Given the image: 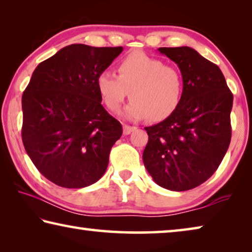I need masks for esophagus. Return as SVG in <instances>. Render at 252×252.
<instances>
[{
  "label": "esophagus",
  "instance_id": "34e87169",
  "mask_svg": "<svg viewBox=\"0 0 252 252\" xmlns=\"http://www.w3.org/2000/svg\"><path fill=\"white\" fill-rule=\"evenodd\" d=\"M135 129H136L135 126H130L125 125V126H123V134L129 135L131 132H133Z\"/></svg>",
  "mask_w": 252,
  "mask_h": 252
}]
</instances>
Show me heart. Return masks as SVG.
<instances>
[{
	"mask_svg": "<svg viewBox=\"0 0 252 252\" xmlns=\"http://www.w3.org/2000/svg\"><path fill=\"white\" fill-rule=\"evenodd\" d=\"M96 90L103 104L112 112L131 97L122 116L130 121L149 117L162 121L171 116L180 103L183 81L180 71L143 52H133L117 65V75L103 71L96 76Z\"/></svg>",
	"mask_w": 252,
	"mask_h": 252,
	"instance_id": "heart-1",
	"label": "heart"
}]
</instances>
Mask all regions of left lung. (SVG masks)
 I'll use <instances>...</instances> for the list:
<instances>
[{
    "label": "left lung",
    "instance_id": "8db88e82",
    "mask_svg": "<svg viewBox=\"0 0 252 252\" xmlns=\"http://www.w3.org/2000/svg\"><path fill=\"white\" fill-rule=\"evenodd\" d=\"M158 51L179 66L183 92L171 116L146 127L149 141L142 159L157 185L187 191L207 181L228 150L233 95L219 66L194 49Z\"/></svg>",
    "mask_w": 252,
    "mask_h": 252
}]
</instances>
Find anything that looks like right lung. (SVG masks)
<instances>
[{
	"label": "right lung",
	"instance_id": "add662e5",
	"mask_svg": "<svg viewBox=\"0 0 252 252\" xmlns=\"http://www.w3.org/2000/svg\"><path fill=\"white\" fill-rule=\"evenodd\" d=\"M123 51L71 44L41 62L22 95V141L57 186L79 189L103 176L122 126L101 104L95 80Z\"/></svg>",
	"mask_w": 252,
	"mask_h": 252
}]
</instances>
